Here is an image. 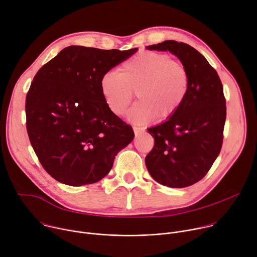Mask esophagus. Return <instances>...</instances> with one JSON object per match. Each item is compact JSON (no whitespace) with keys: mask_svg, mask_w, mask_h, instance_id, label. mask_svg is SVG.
<instances>
[{"mask_svg":"<svg viewBox=\"0 0 257 257\" xmlns=\"http://www.w3.org/2000/svg\"><path fill=\"white\" fill-rule=\"evenodd\" d=\"M133 130H134L135 137H138V136L143 132V129L140 128V127H133Z\"/></svg>","mask_w":257,"mask_h":257,"instance_id":"1","label":"esophagus"}]
</instances>
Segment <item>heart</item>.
I'll list each match as a JSON object with an SVG mask.
<instances>
[{
    "label": "heart",
    "instance_id": "obj_1",
    "mask_svg": "<svg viewBox=\"0 0 257 257\" xmlns=\"http://www.w3.org/2000/svg\"><path fill=\"white\" fill-rule=\"evenodd\" d=\"M189 84L186 68L164 53L141 52L126 60L117 71L100 80V92L108 109L123 116L134 91L140 99L128 113L136 124H146L157 116L172 117L184 101Z\"/></svg>",
    "mask_w": 257,
    "mask_h": 257
}]
</instances>
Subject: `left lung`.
I'll return each instance as SVG.
<instances>
[{
  "label": "left lung",
  "mask_w": 257,
  "mask_h": 257,
  "mask_svg": "<svg viewBox=\"0 0 257 257\" xmlns=\"http://www.w3.org/2000/svg\"><path fill=\"white\" fill-rule=\"evenodd\" d=\"M146 49L170 52L188 73V90L180 108L148 129L155 146L145 158L146 168L160 184L184 188L201 180L221 152L226 122L223 85L207 60L187 44L165 41Z\"/></svg>",
  "instance_id": "1"
}]
</instances>
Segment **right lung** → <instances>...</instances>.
I'll list each match as a JSON object with an SVG mask.
<instances>
[{
  "mask_svg": "<svg viewBox=\"0 0 257 257\" xmlns=\"http://www.w3.org/2000/svg\"><path fill=\"white\" fill-rule=\"evenodd\" d=\"M137 51L70 46L36 73L26 95V129L42 166L57 181L98 182L133 140L132 127L105 104L100 80Z\"/></svg>",
  "mask_w": 257,
  "mask_h": 257,
  "instance_id": "add662e5",
  "label": "right lung"
}]
</instances>
